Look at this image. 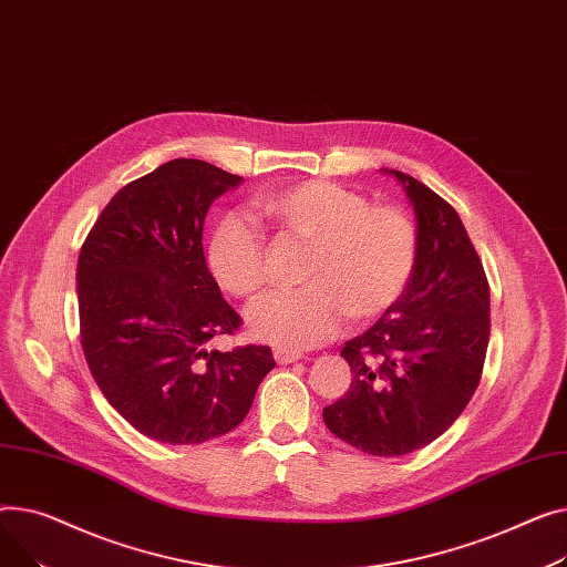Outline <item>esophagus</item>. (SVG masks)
<instances>
[{
    "label": "esophagus",
    "mask_w": 567,
    "mask_h": 567,
    "mask_svg": "<svg viewBox=\"0 0 567 567\" xmlns=\"http://www.w3.org/2000/svg\"><path fill=\"white\" fill-rule=\"evenodd\" d=\"M275 359H277V363L286 365V363L299 361V359H302V354L295 352V350H288V348H275Z\"/></svg>",
    "instance_id": "34e87169"
}]
</instances>
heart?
I'll use <instances>...</instances> for the list:
<instances>
[{
    "label": "heart",
    "mask_w": 567,
    "mask_h": 567,
    "mask_svg": "<svg viewBox=\"0 0 567 567\" xmlns=\"http://www.w3.org/2000/svg\"><path fill=\"white\" fill-rule=\"evenodd\" d=\"M254 208L281 238L309 245L297 290L277 292L249 316L262 341L311 348L339 334L346 318L373 320L389 311L414 275L419 233L401 208L369 206V198L329 181H299L256 196ZM210 270L236 297L254 302L270 279L262 233L230 215L210 240Z\"/></svg>",
    "instance_id": "heart-1"
}]
</instances>
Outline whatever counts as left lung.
I'll use <instances>...</instances> for the list:
<instances>
[{
    "mask_svg": "<svg viewBox=\"0 0 567 567\" xmlns=\"http://www.w3.org/2000/svg\"><path fill=\"white\" fill-rule=\"evenodd\" d=\"M419 221V258L398 302L341 357L352 384L322 410L346 444L380 457L435 442L481 382L489 341V284L460 215L403 172Z\"/></svg>",
    "mask_w": 567,
    "mask_h": 567,
    "instance_id": "1",
    "label": "left lung"
}]
</instances>
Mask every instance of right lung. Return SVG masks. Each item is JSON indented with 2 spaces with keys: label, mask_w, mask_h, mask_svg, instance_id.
<instances>
[{
  "label": "right lung",
  "mask_w": 567,
  "mask_h": 567,
  "mask_svg": "<svg viewBox=\"0 0 567 567\" xmlns=\"http://www.w3.org/2000/svg\"><path fill=\"white\" fill-rule=\"evenodd\" d=\"M240 181L204 159L166 162L112 196L80 251L89 371L132 427L164 444L226 435L275 369L268 346L206 350L243 327L202 245L210 204Z\"/></svg>",
  "instance_id": "right-lung-1"
}]
</instances>
